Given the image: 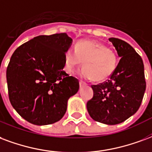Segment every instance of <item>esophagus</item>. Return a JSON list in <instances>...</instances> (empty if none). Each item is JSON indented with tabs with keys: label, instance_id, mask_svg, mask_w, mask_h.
<instances>
[{
	"label": "esophagus",
	"instance_id": "1",
	"mask_svg": "<svg viewBox=\"0 0 152 152\" xmlns=\"http://www.w3.org/2000/svg\"><path fill=\"white\" fill-rule=\"evenodd\" d=\"M85 85V83L84 81H82V80H80V87Z\"/></svg>",
	"mask_w": 152,
	"mask_h": 152
}]
</instances>
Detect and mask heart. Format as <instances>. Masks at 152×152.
<instances>
[{"label":"heart","instance_id":"1","mask_svg":"<svg viewBox=\"0 0 152 152\" xmlns=\"http://www.w3.org/2000/svg\"><path fill=\"white\" fill-rule=\"evenodd\" d=\"M84 65L80 76L96 81L105 80L113 72L117 64L116 55L104 45L83 40L76 45V49L68 48L64 54V69L72 74L77 66Z\"/></svg>","mask_w":152,"mask_h":152}]
</instances>
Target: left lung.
Masks as SVG:
<instances>
[{"label": "left lung", "mask_w": 152, "mask_h": 152, "mask_svg": "<svg viewBox=\"0 0 152 152\" xmlns=\"http://www.w3.org/2000/svg\"><path fill=\"white\" fill-rule=\"evenodd\" d=\"M109 40L121 59L110 79L92 85L93 96L87 102V110L94 121L116 125L138 111L146 90V81L143 62L135 50L121 39Z\"/></svg>", "instance_id": "8db88e82"}]
</instances>
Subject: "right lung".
<instances>
[{
    "mask_svg": "<svg viewBox=\"0 0 152 152\" xmlns=\"http://www.w3.org/2000/svg\"><path fill=\"white\" fill-rule=\"evenodd\" d=\"M72 43L66 33L39 35L11 56L6 70L9 98L27 122L44 126L59 121L68 99L79 90V80L63 70Z\"/></svg>",
    "mask_w": 152,
    "mask_h": 152,
    "instance_id": "obj_1",
    "label": "right lung"
}]
</instances>
